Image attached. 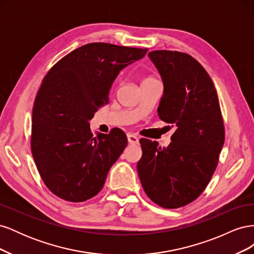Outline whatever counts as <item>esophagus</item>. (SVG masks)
<instances>
[{"label":"esophagus","instance_id":"1","mask_svg":"<svg viewBox=\"0 0 254 254\" xmlns=\"http://www.w3.org/2000/svg\"><path fill=\"white\" fill-rule=\"evenodd\" d=\"M127 139H128V142H129L130 144H137V143H139V137H137V136L134 135V134L129 133V134L127 135Z\"/></svg>","mask_w":254,"mask_h":254}]
</instances>
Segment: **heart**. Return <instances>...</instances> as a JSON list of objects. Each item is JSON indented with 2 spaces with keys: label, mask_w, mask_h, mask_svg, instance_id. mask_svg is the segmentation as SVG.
<instances>
[{
  "label": "heart",
  "mask_w": 254,
  "mask_h": 254,
  "mask_svg": "<svg viewBox=\"0 0 254 254\" xmlns=\"http://www.w3.org/2000/svg\"><path fill=\"white\" fill-rule=\"evenodd\" d=\"M151 79H156V78H153V77H146L143 81H147V80H151ZM143 81H142V82H143Z\"/></svg>",
  "instance_id": "1"
}]
</instances>
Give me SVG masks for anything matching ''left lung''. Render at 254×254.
<instances>
[{"instance_id":"1","label":"left lung","mask_w":254,"mask_h":254,"mask_svg":"<svg viewBox=\"0 0 254 254\" xmlns=\"http://www.w3.org/2000/svg\"><path fill=\"white\" fill-rule=\"evenodd\" d=\"M148 56L164 83L159 117L176 131L167 148L140 140L137 174L153 202L177 209L194 201L209 184L225 142L224 120L214 83L195 58L165 50Z\"/></svg>"}]
</instances>
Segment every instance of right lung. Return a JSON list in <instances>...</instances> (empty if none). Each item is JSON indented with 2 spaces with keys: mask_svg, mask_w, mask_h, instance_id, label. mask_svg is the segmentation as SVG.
<instances>
[{
  "mask_svg": "<svg viewBox=\"0 0 254 254\" xmlns=\"http://www.w3.org/2000/svg\"><path fill=\"white\" fill-rule=\"evenodd\" d=\"M147 51L89 43L68 53L45 75L34 103L30 148L41 179L54 195L82 202L103 189L128 141L120 128L94 137L89 120L108 104L120 71Z\"/></svg>",
  "mask_w": 254,
  "mask_h": 254,
  "instance_id": "add662e5",
  "label": "right lung"
}]
</instances>
